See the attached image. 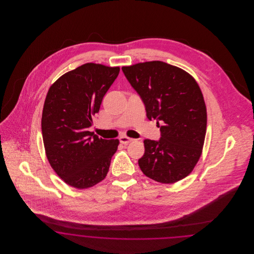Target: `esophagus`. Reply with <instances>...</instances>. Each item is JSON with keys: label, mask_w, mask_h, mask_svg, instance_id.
Wrapping results in <instances>:
<instances>
[{"label": "esophagus", "mask_w": 254, "mask_h": 254, "mask_svg": "<svg viewBox=\"0 0 254 254\" xmlns=\"http://www.w3.org/2000/svg\"><path fill=\"white\" fill-rule=\"evenodd\" d=\"M119 140H120V143H121V144H128V143L132 142L133 139L128 138V137H127V136H121V137L119 138Z\"/></svg>", "instance_id": "esophagus-1"}]
</instances>
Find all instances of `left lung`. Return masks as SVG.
<instances>
[{"label": "left lung", "instance_id": "8db88e82", "mask_svg": "<svg viewBox=\"0 0 254 254\" xmlns=\"http://www.w3.org/2000/svg\"><path fill=\"white\" fill-rule=\"evenodd\" d=\"M122 70L145 104L148 120L162 124L158 141H144L140 169L159 183L180 181L192 171L205 142L206 109L199 85L189 73L161 61Z\"/></svg>", "mask_w": 254, "mask_h": 254}]
</instances>
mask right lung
Instances as JSON below:
<instances>
[{
	"mask_svg": "<svg viewBox=\"0 0 254 254\" xmlns=\"http://www.w3.org/2000/svg\"><path fill=\"white\" fill-rule=\"evenodd\" d=\"M120 71L87 63L50 86L42 115V133L51 168L64 183L83 190L103 181L119 145L88 128L102 100Z\"/></svg>",
	"mask_w": 254,
	"mask_h": 254,
	"instance_id": "1",
	"label": "right lung"
}]
</instances>
